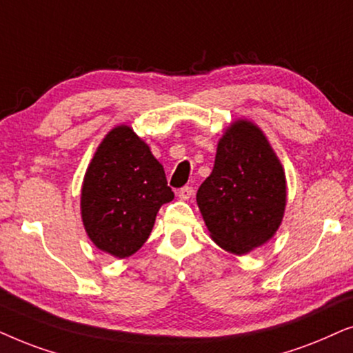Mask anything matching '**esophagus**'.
<instances>
[{
    "instance_id": "1",
    "label": "esophagus",
    "mask_w": 353,
    "mask_h": 353,
    "mask_svg": "<svg viewBox=\"0 0 353 353\" xmlns=\"http://www.w3.org/2000/svg\"><path fill=\"white\" fill-rule=\"evenodd\" d=\"M192 195H194V187L185 185V187H182V189L177 190V196H179L181 200H189Z\"/></svg>"
}]
</instances>
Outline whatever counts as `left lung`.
Instances as JSON below:
<instances>
[{
	"mask_svg": "<svg viewBox=\"0 0 353 353\" xmlns=\"http://www.w3.org/2000/svg\"><path fill=\"white\" fill-rule=\"evenodd\" d=\"M288 185L283 164L261 129L234 121L219 139L213 171L196 192L210 236L234 255L274 236L283 221Z\"/></svg>",
	"mask_w": 353,
	"mask_h": 353,
	"instance_id": "8db88e82",
	"label": "left lung"
}]
</instances>
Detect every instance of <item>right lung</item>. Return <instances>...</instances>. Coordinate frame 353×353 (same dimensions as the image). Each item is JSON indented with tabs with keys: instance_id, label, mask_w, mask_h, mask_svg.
Instances as JSON below:
<instances>
[{
	"instance_id": "add662e5",
	"label": "right lung",
	"mask_w": 353,
	"mask_h": 353,
	"mask_svg": "<svg viewBox=\"0 0 353 353\" xmlns=\"http://www.w3.org/2000/svg\"><path fill=\"white\" fill-rule=\"evenodd\" d=\"M174 199L161 163L129 125H117L97 148L81 194L87 236L116 258L147 242L161 205Z\"/></svg>"
}]
</instances>
